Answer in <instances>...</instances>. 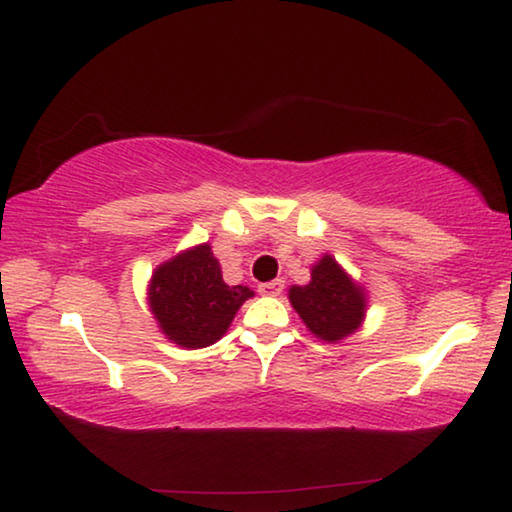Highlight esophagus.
Segmentation results:
<instances>
[{"label":"esophagus","instance_id":"esophagus-1","mask_svg":"<svg viewBox=\"0 0 512 512\" xmlns=\"http://www.w3.org/2000/svg\"><path fill=\"white\" fill-rule=\"evenodd\" d=\"M285 289V280H271V282H262V285L257 287V291L259 294H264V296H278L280 291Z\"/></svg>","mask_w":512,"mask_h":512}]
</instances>
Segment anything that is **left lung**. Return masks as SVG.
<instances>
[{"mask_svg":"<svg viewBox=\"0 0 512 512\" xmlns=\"http://www.w3.org/2000/svg\"><path fill=\"white\" fill-rule=\"evenodd\" d=\"M289 300L316 337L337 342L358 330L364 316V294L332 257L312 269V282L291 287Z\"/></svg>","mask_w":512,"mask_h":512,"instance_id":"obj_1","label":"left lung"}]
</instances>
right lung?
Listing matches in <instances>:
<instances>
[{"label": "right lung", "instance_id": "obj_1", "mask_svg": "<svg viewBox=\"0 0 512 512\" xmlns=\"http://www.w3.org/2000/svg\"><path fill=\"white\" fill-rule=\"evenodd\" d=\"M248 287H227L212 248L198 246L161 264L152 275L150 307L168 339L186 348H205L225 335Z\"/></svg>", "mask_w": 512, "mask_h": 512}]
</instances>
